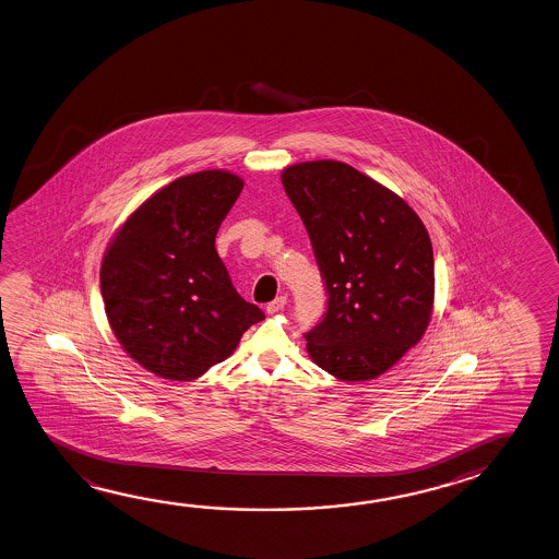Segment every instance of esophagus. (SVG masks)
<instances>
[{"instance_id": "1", "label": "esophagus", "mask_w": 559, "mask_h": 559, "mask_svg": "<svg viewBox=\"0 0 559 559\" xmlns=\"http://www.w3.org/2000/svg\"><path fill=\"white\" fill-rule=\"evenodd\" d=\"M285 304H287V297H275L274 301L272 304H267V307H265V311L270 312V314H274V312H280L282 309H284Z\"/></svg>"}]
</instances>
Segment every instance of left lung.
Listing matches in <instances>:
<instances>
[{
  "label": "left lung",
  "mask_w": 559,
  "mask_h": 559,
  "mask_svg": "<svg viewBox=\"0 0 559 559\" xmlns=\"http://www.w3.org/2000/svg\"><path fill=\"white\" fill-rule=\"evenodd\" d=\"M311 238L329 294L322 321L305 334L319 368L368 381L395 366L425 334L435 309V254L407 201L338 160L282 171Z\"/></svg>",
  "instance_id": "left-lung-1"
}]
</instances>
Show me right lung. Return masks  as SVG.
<instances>
[{"instance_id":"1","label":"right lung","mask_w":559,"mask_h":559,"mask_svg":"<svg viewBox=\"0 0 559 559\" xmlns=\"http://www.w3.org/2000/svg\"><path fill=\"white\" fill-rule=\"evenodd\" d=\"M242 188L227 170L181 176L134 209L105 250L99 280L109 326L158 378H201L264 319L237 294L215 248Z\"/></svg>"}]
</instances>
